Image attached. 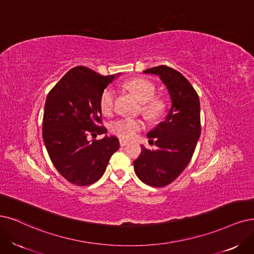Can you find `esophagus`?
I'll return each instance as SVG.
<instances>
[{
    "instance_id": "1",
    "label": "esophagus",
    "mask_w": 254,
    "mask_h": 254,
    "mask_svg": "<svg viewBox=\"0 0 254 254\" xmlns=\"http://www.w3.org/2000/svg\"><path fill=\"white\" fill-rule=\"evenodd\" d=\"M119 143H120V146H126V145L128 144V141H127V140H125V139H120Z\"/></svg>"
}]
</instances>
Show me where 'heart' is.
I'll list each match as a JSON object with an SVG mask.
<instances>
[{
    "label": "heart",
    "mask_w": 254,
    "mask_h": 254,
    "mask_svg": "<svg viewBox=\"0 0 254 254\" xmlns=\"http://www.w3.org/2000/svg\"><path fill=\"white\" fill-rule=\"evenodd\" d=\"M125 88L129 92L134 93L139 99V101L143 103L142 113L147 118H156L163 110V102L160 99H156V87L153 82L144 78H135L128 80L125 83ZM116 100V91L112 87L107 88L102 92L100 96V110L102 114L111 115L114 111ZM142 122L134 119L121 118L113 121L111 124V130L115 135L130 139L133 138L138 130L141 128Z\"/></svg>",
    "instance_id": "obj_1"
}]
</instances>
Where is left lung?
<instances>
[{
  "label": "left lung",
  "instance_id": "left-lung-1",
  "mask_svg": "<svg viewBox=\"0 0 254 254\" xmlns=\"http://www.w3.org/2000/svg\"><path fill=\"white\" fill-rule=\"evenodd\" d=\"M156 75L165 86L171 108L165 118L147 133L156 149L141 145V154L134 161L137 177L143 183L162 187L172 183L191 160L201 134L200 100L190 81L166 65L143 71Z\"/></svg>",
  "mask_w": 254,
  "mask_h": 254
}]
</instances>
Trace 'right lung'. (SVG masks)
<instances>
[{"label": "right lung", "mask_w": 254, "mask_h": 254, "mask_svg": "<svg viewBox=\"0 0 254 254\" xmlns=\"http://www.w3.org/2000/svg\"><path fill=\"white\" fill-rule=\"evenodd\" d=\"M121 73L102 75L75 67L65 73L46 98L43 139L59 173L72 184L86 186L99 180L110 158L119 148V140L99 127L100 96ZM105 134L100 140H87L89 133Z\"/></svg>", "instance_id": "add662e5"}]
</instances>
